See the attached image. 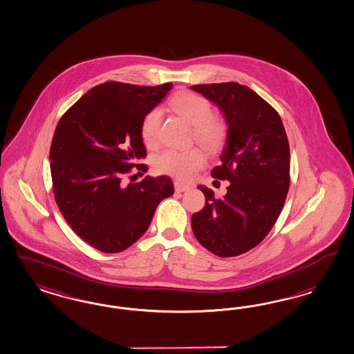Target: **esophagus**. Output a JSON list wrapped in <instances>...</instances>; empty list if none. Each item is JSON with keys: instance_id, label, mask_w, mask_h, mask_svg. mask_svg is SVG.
Listing matches in <instances>:
<instances>
[{"instance_id": "34e87169", "label": "esophagus", "mask_w": 354, "mask_h": 354, "mask_svg": "<svg viewBox=\"0 0 354 354\" xmlns=\"http://www.w3.org/2000/svg\"><path fill=\"white\" fill-rule=\"evenodd\" d=\"M174 187H175L176 192H184V191L189 189L188 184L180 183V182H174Z\"/></svg>"}]
</instances>
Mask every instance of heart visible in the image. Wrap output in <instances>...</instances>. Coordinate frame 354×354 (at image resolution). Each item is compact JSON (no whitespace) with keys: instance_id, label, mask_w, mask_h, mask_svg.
Here are the masks:
<instances>
[{"instance_id":"b5f03b06","label":"heart","mask_w":354,"mask_h":354,"mask_svg":"<svg viewBox=\"0 0 354 354\" xmlns=\"http://www.w3.org/2000/svg\"><path fill=\"white\" fill-rule=\"evenodd\" d=\"M171 106L195 125V137L198 142L209 147L218 144L222 136V125L217 119L212 118L213 109L207 97L191 91L180 93L171 99ZM160 122L162 111L159 109L147 111L142 118L141 136L147 145H154L158 141ZM205 160L207 156L200 147L185 150L166 149L156 159V167L163 174L188 180L205 165Z\"/></svg>"}]
</instances>
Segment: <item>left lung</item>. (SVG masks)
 <instances>
[{
  "instance_id": "8db88e82",
  "label": "left lung",
  "mask_w": 354,
  "mask_h": 354,
  "mask_svg": "<svg viewBox=\"0 0 354 354\" xmlns=\"http://www.w3.org/2000/svg\"><path fill=\"white\" fill-rule=\"evenodd\" d=\"M214 102L227 122L221 165L212 176L229 180L227 194L198 185L205 207L192 216L196 239L220 257L257 247L280 216L290 185V150L279 112L238 82L191 86Z\"/></svg>"
}]
</instances>
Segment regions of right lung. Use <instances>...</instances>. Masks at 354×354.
Listing matches in <instances>:
<instances>
[{"label": "right lung", "instance_id": "right-lung-1", "mask_svg": "<svg viewBox=\"0 0 354 354\" xmlns=\"http://www.w3.org/2000/svg\"><path fill=\"white\" fill-rule=\"evenodd\" d=\"M172 84L137 86L116 81L88 90L56 127L49 159L56 204L73 232L102 252L138 241L159 203L174 194L169 176L124 185L122 176L147 157L141 122Z\"/></svg>", "mask_w": 354, "mask_h": 354}]
</instances>
